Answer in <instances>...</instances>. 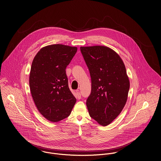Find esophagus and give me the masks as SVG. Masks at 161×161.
<instances>
[{"label": "esophagus", "instance_id": "34e87169", "mask_svg": "<svg viewBox=\"0 0 161 161\" xmlns=\"http://www.w3.org/2000/svg\"><path fill=\"white\" fill-rule=\"evenodd\" d=\"M76 98L77 99H80L81 98V93L80 92H77L76 93Z\"/></svg>", "mask_w": 161, "mask_h": 161}]
</instances>
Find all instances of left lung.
Wrapping results in <instances>:
<instances>
[{"instance_id":"1","label":"left lung","mask_w":161,"mask_h":161,"mask_svg":"<svg viewBox=\"0 0 161 161\" xmlns=\"http://www.w3.org/2000/svg\"><path fill=\"white\" fill-rule=\"evenodd\" d=\"M80 49L91 77L92 90L86 102L89 115L100 125L107 126L127 101L130 80L125 66L118 54L107 46Z\"/></svg>"}]
</instances>
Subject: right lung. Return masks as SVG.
Here are the masks:
<instances>
[{
  "label": "right lung",
  "instance_id": "add662e5",
  "mask_svg": "<svg viewBox=\"0 0 161 161\" xmlns=\"http://www.w3.org/2000/svg\"><path fill=\"white\" fill-rule=\"evenodd\" d=\"M77 50V47L51 45L42 47L33 60L30 92L39 112L51 122L69 116L76 102L69 90L66 68Z\"/></svg>",
  "mask_w": 161,
  "mask_h": 161
}]
</instances>
